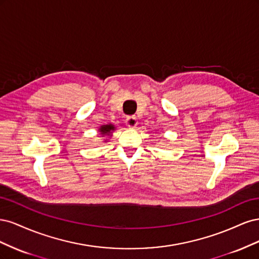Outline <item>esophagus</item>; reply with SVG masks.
<instances>
[{
    "instance_id": "esophagus-1",
    "label": "esophagus",
    "mask_w": 259,
    "mask_h": 259,
    "mask_svg": "<svg viewBox=\"0 0 259 259\" xmlns=\"http://www.w3.org/2000/svg\"><path fill=\"white\" fill-rule=\"evenodd\" d=\"M125 123H126V126L128 128H135L137 126L138 124V121H137V117L136 116H128L126 120H125Z\"/></svg>"
}]
</instances>
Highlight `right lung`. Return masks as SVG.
I'll return each mask as SVG.
<instances>
[{
    "label": "right lung",
    "mask_w": 259,
    "mask_h": 259,
    "mask_svg": "<svg viewBox=\"0 0 259 259\" xmlns=\"http://www.w3.org/2000/svg\"><path fill=\"white\" fill-rule=\"evenodd\" d=\"M115 130L113 124H107V125H101L99 127V133L103 136H110V134H112V132ZM107 142V140H105Z\"/></svg>",
    "instance_id": "right-lung-1"
}]
</instances>
